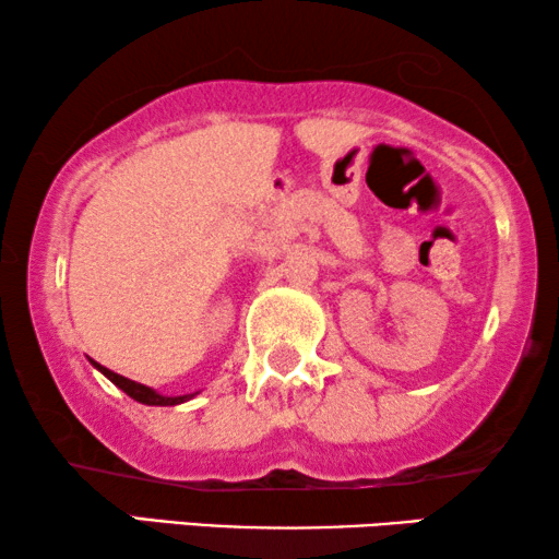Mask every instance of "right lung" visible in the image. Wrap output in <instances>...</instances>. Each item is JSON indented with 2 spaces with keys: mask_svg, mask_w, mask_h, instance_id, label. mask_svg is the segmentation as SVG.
Listing matches in <instances>:
<instances>
[{
  "mask_svg": "<svg viewBox=\"0 0 559 559\" xmlns=\"http://www.w3.org/2000/svg\"><path fill=\"white\" fill-rule=\"evenodd\" d=\"M88 361H91V366H94L96 371H102L104 377L109 379L114 386H119L121 392H124L127 396H132V400H134V402H140V404H147V407H175V404H182V402L193 400V396L198 394V392H193V394H180V396H167V394H159L157 389L144 386V384H140V381H132V379H127V377H119V373L109 371V369H106V366L96 364L94 358H88Z\"/></svg>",
  "mask_w": 559,
  "mask_h": 559,
  "instance_id": "right-lung-1",
  "label": "right lung"
}]
</instances>
